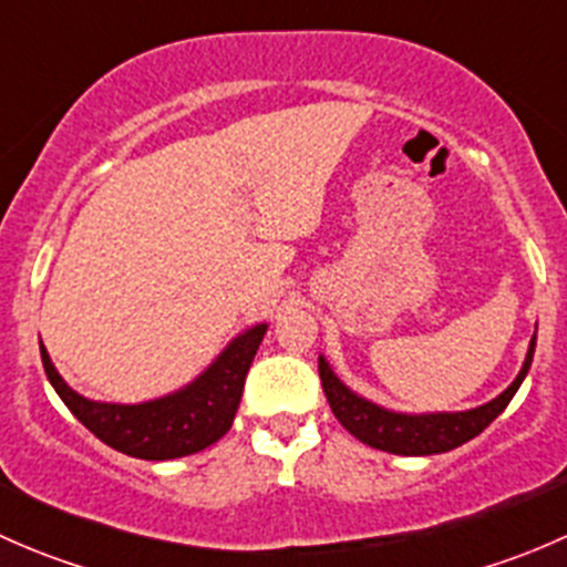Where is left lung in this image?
<instances>
[{
    "instance_id": "obj_1",
    "label": "left lung",
    "mask_w": 567,
    "mask_h": 567,
    "mask_svg": "<svg viewBox=\"0 0 567 567\" xmlns=\"http://www.w3.org/2000/svg\"><path fill=\"white\" fill-rule=\"evenodd\" d=\"M532 353H535V337L529 342L522 373L516 375V381L499 398H494L485 405H477V409L439 411V414H400V411L381 409V405L370 403V400L359 398L357 392L348 390L323 357H318V373L331 411L340 420V425L348 433H353L359 442L394 455H436L450 453V450L466 444L468 439L483 433L507 409L513 394L518 392L522 381L527 379Z\"/></svg>"
}]
</instances>
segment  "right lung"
Returning <instances> with one entry per match:
<instances>
[{"label":"right lung","instance_id":"1","mask_svg":"<svg viewBox=\"0 0 567 567\" xmlns=\"http://www.w3.org/2000/svg\"><path fill=\"white\" fill-rule=\"evenodd\" d=\"M266 329V323H257L238 334L216 357V362L183 390L134 405L99 403L73 392L51 364L43 342H40V359L62 403L101 442L131 458L169 461L199 453L230 431L249 364Z\"/></svg>","mask_w":567,"mask_h":567}]
</instances>
